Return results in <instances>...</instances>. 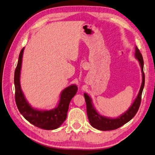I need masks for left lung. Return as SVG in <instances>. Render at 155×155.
Instances as JSON below:
<instances>
[{"mask_svg":"<svg viewBox=\"0 0 155 155\" xmlns=\"http://www.w3.org/2000/svg\"><path fill=\"white\" fill-rule=\"evenodd\" d=\"M134 56H135V58L138 61L140 66L141 67V71L142 73V82L137 98L134 100V101L133 102L130 107L127 109V111H126L116 118H112L102 116L98 113L95 108L94 107L92 100L90 97L86 93L84 94L85 101H86V103L87 117L89 123H90V124L94 128H96L98 129V130L101 131L114 130V129H118L120 127L122 126L128 122L129 121H130L137 114L139 109L140 105L142 93L145 84V75L143 73V61L142 54L140 52L137 46H135Z\"/></svg>","mask_w":155,"mask_h":155,"instance_id":"obj_1","label":"left lung"}]
</instances>
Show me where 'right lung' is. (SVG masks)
<instances>
[{
    "label": "right lung",
    "mask_w": 155,
    "mask_h": 155,
    "mask_svg": "<svg viewBox=\"0 0 155 155\" xmlns=\"http://www.w3.org/2000/svg\"><path fill=\"white\" fill-rule=\"evenodd\" d=\"M24 48L19 54L17 68L15 71L14 84L15 87V102L18 111L25 119L35 126L46 130L58 128L67 117L69 105L71 100L75 95L78 87L73 84L65 88L62 91L57 106L50 110H38L28 103L22 91L20 82L22 56Z\"/></svg>",
    "instance_id": "obj_1"
}]
</instances>
